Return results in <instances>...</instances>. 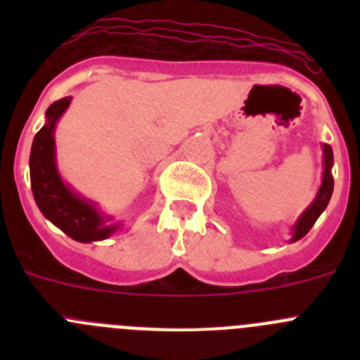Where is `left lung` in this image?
Returning <instances> with one entry per match:
<instances>
[{
    "label": "left lung",
    "instance_id": "8db88e82",
    "mask_svg": "<svg viewBox=\"0 0 360 360\" xmlns=\"http://www.w3.org/2000/svg\"><path fill=\"white\" fill-rule=\"evenodd\" d=\"M323 151H324V173H323V186H321L319 193H317L316 200L311 203L310 207L303 212V216L297 219V224L294 227V238L292 241L295 240H301V238L314 227V224L317 221V218L321 216V212L326 209L328 205L330 198H332V193H333V178L330 169H332V164H333V151L330 146L324 144L323 146Z\"/></svg>",
    "mask_w": 360,
    "mask_h": 360
}]
</instances>
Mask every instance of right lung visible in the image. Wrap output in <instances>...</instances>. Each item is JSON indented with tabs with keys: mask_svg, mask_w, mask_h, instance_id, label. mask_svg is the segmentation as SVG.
Returning a JSON list of instances; mask_svg holds the SVG:
<instances>
[{
	"mask_svg": "<svg viewBox=\"0 0 360 360\" xmlns=\"http://www.w3.org/2000/svg\"><path fill=\"white\" fill-rule=\"evenodd\" d=\"M72 97H65L50 104L46 110V124L36 133L30 151V182L37 207L53 225L66 232L72 240H104L115 231V225H106L94 205L75 196L63 184L56 169L53 128L57 119L68 108Z\"/></svg>",
	"mask_w": 360,
	"mask_h": 360,
	"instance_id": "1",
	"label": "right lung"
}]
</instances>
